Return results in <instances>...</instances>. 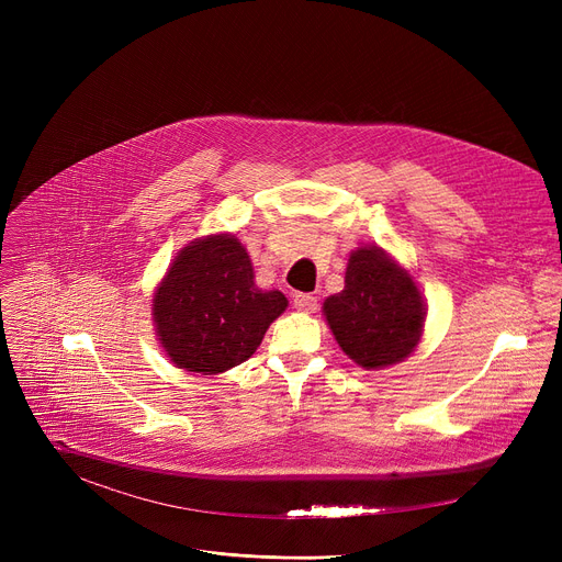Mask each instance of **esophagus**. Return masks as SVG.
<instances>
[{
    "mask_svg": "<svg viewBox=\"0 0 562 562\" xmlns=\"http://www.w3.org/2000/svg\"><path fill=\"white\" fill-rule=\"evenodd\" d=\"M293 307L301 310V312L312 314V312H316L318 301H316V296H312V293H303V291H299V293H293Z\"/></svg>",
    "mask_w": 562,
    "mask_h": 562,
    "instance_id": "obj_1",
    "label": "esophagus"
}]
</instances>
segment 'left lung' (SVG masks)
I'll return each mask as SVG.
<instances>
[{"label": "left lung", "instance_id": "8db88e82", "mask_svg": "<svg viewBox=\"0 0 562 562\" xmlns=\"http://www.w3.org/2000/svg\"><path fill=\"white\" fill-rule=\"evenodd\" d=\"M344 282L323 312L346 356L364 369L407 358L422 339L426 314L409 273L382 250L360 248L348 259Z\"/></svg>", "mask_w": 562, "mask_h": 562}]
</instances>
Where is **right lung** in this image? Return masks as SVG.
Returning <instances> with one entry per match:
<instances>
[{"instance_id": "obj_1", "label": "right lung", "mask_w": 562, "mask_h": 562, "mask_svg": "<svg viewBox=\"0 0 562 562\" xmlns=\"http://www.w3.org/2000/svg\"><path fill=\"white\" fill-rule=\"evenodd\" d=\"M286 310L280 291L255 286L246 248L232 234L187 246L155 293V326L172 364L214 375L246 362Z\"/></svg>"}]
</instances>
